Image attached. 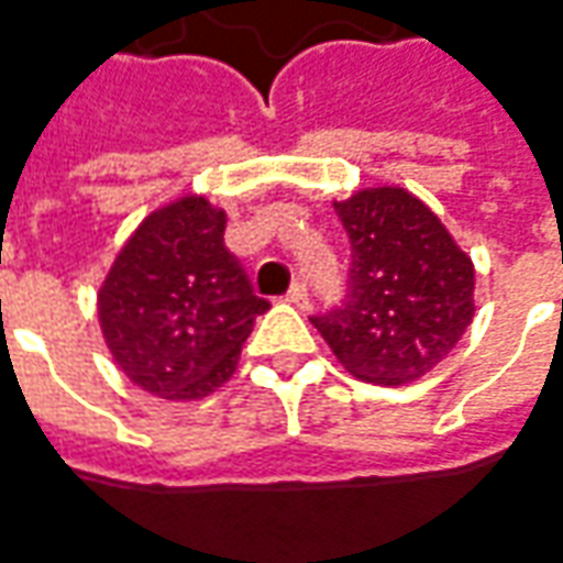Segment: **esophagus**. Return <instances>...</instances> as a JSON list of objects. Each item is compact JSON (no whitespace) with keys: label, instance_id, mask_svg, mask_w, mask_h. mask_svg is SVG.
Wrapping results in <instances>:
<instances>
[{"label":"esophagus","instance_id":"34e87169","mask_svg":"<svg viewBox=\"0 0 563 563\" xmlns=\"http://www.w3.org/2000/svg\"><path fill=\"white\" fill-rule=\"evenodd\" d=\"M286 301H292L295 308H308V305H310L308 286H305V283L295 280L292 286H289V292H286Z\"/></svg>","mask_w":563,"mask_h":563}]
</instances>
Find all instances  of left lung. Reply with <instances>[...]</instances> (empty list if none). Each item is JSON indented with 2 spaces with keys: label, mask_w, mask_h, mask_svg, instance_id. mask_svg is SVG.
Masks as SVG:
<instances>
[{
  "label": "left lung",
  "mask_w": 563,
  "mask_h": 563,
  "mask_svg": "<svg viewBox=\"0 0 563 563\" xmlns=\"http://www.w3.org/2000/svg\"><path fill=\"white\" fill-rule=\"evenodd\" d=\"M335 213L350 241L347 295L310 322L353 377L418 380L473 322V262L405 188H365Z\"/></svg>",
  "instance_id": "obj_1"
}]
</instances>
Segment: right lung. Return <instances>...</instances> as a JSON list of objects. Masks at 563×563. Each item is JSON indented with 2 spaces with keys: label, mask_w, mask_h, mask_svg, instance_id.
Returning <instances> with one entry per match:
<instances>
[{
  "label": "right lung",
  "mask_w": 563,
  "mask_h": 563,
  "mask_svg": "<svg viewBox=\"0 0 563 563\" xmlns=\"http://www.w3.org/2000/svg\"><path fill=\"white\" fill-rule=\"evenodd\" d=\"M225 213L179 198L133 231L100 289L115 365L161 399H200L238 368L243 341L271 308L225 250Z\"/></svg>",
  "instance_id": "obj_1"
}]
</instances>
